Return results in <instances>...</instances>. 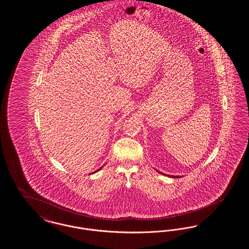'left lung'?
Wrapping results in <instances>:
<instances>
[{
  "mask_svg": "<svg viewBox=\"0 0 249 249\" xmlns=\"http://www.w3.org/2000/svg\"><path fill=\"white\" fill-rule=\"evenodd\" d=\"M172 178H179V177H172Z\"/></svg>",
  "mask_w": 249,
  "mask_h": 249,
  "instance_id": "1",
  "label": "left lung"
}]
</instances>
